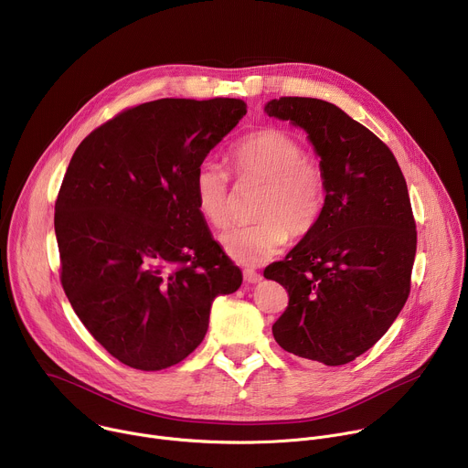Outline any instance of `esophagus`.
Returning <instances> with one entry per match:
<instances>
[{
  "mask_svg": "<svg viewBox=\"0 0 468 468\" xmlns=\"http://www.w3.org/2000/svg\"><path fill=\"white\" fill-rule=\"evenodd\" d=\"M242 274H244V282H248V283H259L262 280V276L259 272H255L253 269H244Z\"/></svg>",
  "mask_w": 468,
  "mask_h": 468,
  "instance_id": "esophagus-1",
  "label": "esophagus"
}]
</instances>
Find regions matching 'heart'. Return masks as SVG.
Segmentation results:
<instances>
[{"instance_id":"obj_1","label":"heart","mask_w":468,"mask_h":468,"mask_svg":"<svg viewBox=\"0 0 468 468\" xmlns=\"http://www.w3.org/2000/svg\"><path fill=\"white\" fill-rule=\"evenodd\" d=\"M239 183L257 181L253 217L220 239L226 253L240 264H261L276 257L292 239L307 237L318 224L327 197V179L318 161L305 157V148L280 127H262L237 141L229 152ZM196 211L211 228L222 229L231 220V188L228 172L206 159L192 176Z\"/></svg>"}]
</instances>
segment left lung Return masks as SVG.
<instances>
[{
    "label": "left lung",
    "mask_w": 468,
    "mask_h": 468,
    "mask_svg": "<svg viewBox=\"0 0 468 468\" xmlns=\"http://www.w3.org/2000/svg\"><path fill=\"white\" fill-rule=\"evenodd\" d=\"M264 111L307 131L327 179L316 228L264 269L289 292L274 339L298 357L346 365L385 335L410 296L417 226L408 185L387 144L337 105L285 96Z\"/></svg>",
    "instance_id": "left-lung-1"
}]
</instances>
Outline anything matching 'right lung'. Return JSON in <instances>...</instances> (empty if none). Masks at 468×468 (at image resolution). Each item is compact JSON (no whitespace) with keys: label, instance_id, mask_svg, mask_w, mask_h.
Instances as JSON below:
<instances>
[{"label":"right lung","instance_id":"add662e5","mask_svg":"<svg viewBox=\"0 0 468 468\" xmlns=\"http://www.w3.org/2000/svg\"><path fill=\"white\" fill-rule=\"evenodd\" d=\"M246 114L235 98L129 107L78 146L55 202L60 283L90 335L137 370L204 341L211 303L242 283L192 194L196 166Z\"/></svg>","mask_w":468,"mask_h":468}]
</instances>
